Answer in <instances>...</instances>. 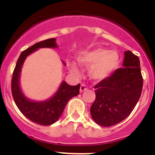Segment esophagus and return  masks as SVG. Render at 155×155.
Masks as SVG:
<instances>
[{
  "mask_svg": "<svg viewBox=\"0 0 155 155\" xmlns=\"http://www.w3.org/2000/svg\"><path fill=\"white\" fill-rule=\"evenodd\" d=\"M87 86H86V85L85 84H81V88H80V91L81 92H83V91H84L85 90H86L87 89Z\"/></svg>",
  "mask_w": 155,
  "mask_h": 155,
  "instance_id": "obj_1",
  "label": "esophagus"
}]
</instances>
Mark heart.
Returning <instances> with one entry per match:
<instances>
[{
  "label": "heart",
  "mask_w": 155,
  "mask_h": 155,
  "mask_svg": "<svg viewBox=\"0 0 155 155\" xmlns=\"http://www.w3.org/2000/svg\"><path fill=\"white\" fill-rule=\"evenodd\" d=\"M119 55L114 50H107L102 48H96L81 53L78 62L82 67L88 68L90 78L95 81L105 79L117 68L119 64ZM69 69L73 74L79 72L74 64H69Z\"/></svg>",
  "instance_id": "1"
}]
</instances>
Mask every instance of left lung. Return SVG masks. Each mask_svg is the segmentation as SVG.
Here are the masks:
<instances>
[{"label":"left lung","mask_w":155,"mask_h":155,"mask_svg":"<svg viewBox=\"0 0 155 155\" xmlns=\"http://www.w3.org/2000/svg\"><path fill=\"white\" fill-rule=\"evenodd\" d=\"M123 67L94 86L96 99L90 112L94 121L102 127L126 119L141 94L143 81L139 58L130 50L125 51Z\"/></svg>","instance_id":"obj_1"}]
</instances>
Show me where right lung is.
Here are the masks:
<instances>
[{
  "mask_svg": "<svg viewBox=\"0 0 155 155\" xmlns=\"http://www.w3.org/2000/svg\"><path fill=\"white\" fill-rule=\"evenodd\" d=\"M41 48H57L55 39L39 41L22 51L14 69L12 80V94L20 112L33 122L46 126L55 123L61 116L68 101L79 94L81 84L70 86L63 81L56 94L45 102H34L24 96L20 88V75L24 61L29 54Z\"/></svg>",
  "mask_w": 155,
  "mask_h": 155,
  "instance_id": "right-lung-1",
  "label": "right lung"
}]
</instances>
